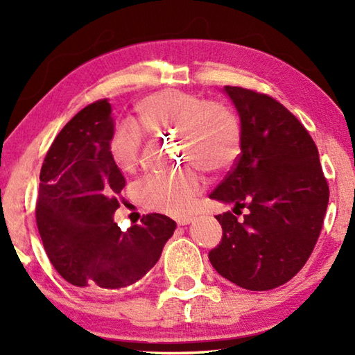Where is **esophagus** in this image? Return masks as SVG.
<instances>
[{
  "mask_svg": "<svg viewBox=\"0 0 355 355\" xmlns=\"http://www.w3.org/2000/svg\"><path fill=\"white\" fill-rule=\"evenodd\" d=\"M192 222V216H182V218L177 219L178 225H189Z\"/></svg>",
  "mask_w": 355,
  "mask_h": 355,
  "instance_id": "esophagus-1",
  "label": "esophagus"
}]
</instances>
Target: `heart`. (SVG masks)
Listing matches in <instances>:
<instances>
[{
    "instance_id": "1",
    "label": "heart",
    "mask_w": 355,
    "mask_h": 355,
    "mask_svg": "<svg viewBox=\"0 0 355 355\" xmlns=\"http://www.w3.org/2000/svg\"><path fill=\"white\" fill-rule=\"evenodd\" d=\"M136 120L150 133H177L184 161L207 172H220L236 159L241 147V127L236 114L222 101H205L184 91L148 95L136 106ZM142 130L135 123H119L110 139V153L122 172H133L141 159ZM203 188L197 169L186 167L172 173H152L136 186L137 199L155 211L182 214L192 197Z\"/></svg>"
}]
</instances>
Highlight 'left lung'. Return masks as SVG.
Returning a JSON list of instances; mask_svg holds the SVG:
<instances>
[{"instance_id":"8db88e82","label":"left lung","mask_w":355,"mask_h":355,"mask_svg":"<svg viewBox=\"0 0 355 355\" xmlns=\"http://www.w3.org/2000/svg\"><path fill=\"white\" fill-rule=\"evenodd\" d=\"M241 120V153L209 197L248 211L218 214L222 239L208 254L222 277L266 291L296 275L315 249L329 184L309 131L266 94L225 86Z\"/></svg>"}]
</instances>
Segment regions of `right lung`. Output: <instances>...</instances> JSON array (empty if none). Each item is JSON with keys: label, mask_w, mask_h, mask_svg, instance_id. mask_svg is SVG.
<instances>
[{"label": "right lung", "mask_w": 355, "mask_h": 355, "mask_svg": "<svg viewBox=\"0 0 355 355\" xmlns=\"http://www.w3.org/2000/svg\"><path fill=\"white\" fill-rule=\"evenodd\" d=\"M112 131L107 100L91 103L56 136L40 169L35 222L42 243L61 277L83 291L136 284L177 227L158 213L142 216L127 232L114 222L125 177L110 153Z\"/></svg>", "instance_id": "right-lung-1"}]
</instances>
